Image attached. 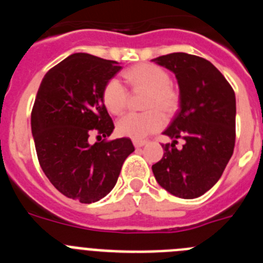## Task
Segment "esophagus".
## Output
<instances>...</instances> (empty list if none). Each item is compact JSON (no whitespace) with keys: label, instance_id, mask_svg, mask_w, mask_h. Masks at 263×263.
Masks as SVG:
<instances>
[{"label":"esophagus","instance_id":"1","mask_svg":"<svg viewBox=\"0 0 263 263\" xmlns=\"http://www.w3.org/2000/svg\"><path fill=\"white\" fill-rule=\"evenodd\" d=\"M146 143H147V141H142V139H133V145L136 146L137 148L142 147V146H145Z\"/></svg>","mask_w":263,"mask_h":263}]
</instances>
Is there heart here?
Here are the masks:
<instances>
[{"label": "heart", "mask_w": 263, "mask_h": 263, "mask_svg": "<svg viewBox=\"0 0 263 263\" xmlns=\"http://www.w3.org/2000/svg\"><path fill=\"white\" fill-rule=\"evenodd\" d=\"M124 79L133 89L147 90L142 113H127L117 121V133L133 139H143L164 126L166 115H173L179 106V92L171 83L170 75L155 64H138L124 72ZM103 101L110 113L120 115L129 103V93L118 79L106 81ZM162 110L160 111V109Z\"/></svg>", "instance_id": "b5f03b06"}]
</instances>
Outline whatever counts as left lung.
<instances>
[{
  "label": "left lung",
  "instance_id": "1",
  "mask_svg": "<svg viewBox=\"0 0 263 263\" xmlns=\"http://www.w3.org/2000/svg\"><path fill=\"white\" fill-rule=\"evenodd\" d=\"M173 71L180 108L163 132V158L153 164L157 182L174 196L195 199L221 178L236 142V96L222 73L206 59L174 52L153 59ZM185 141L182 149L177 139Z\"/></svg>",
  "mask_w": 263,
  "mask_h": 263
}]
</instances>
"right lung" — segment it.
<instances>
[{"label":"right lung","instance_id":"obj_1","mask_svg":"<svg viewBox=\"0 0 263 263\" xmlns=\"http://www.w3.org/2000/svg\"><path fill=\"white\" fill-rule=\"evenodd\" d=\"M121 68L115 60L73 53L46 73L32 106L39 164L60 194L80 203L106 196L134 152L129 138L106 139L115 124L104 105L103 89ZM92 133L98 134L93 145L87 141Z\"/></svg>","mask_w":263,"mask_h":263}]
</instances>
